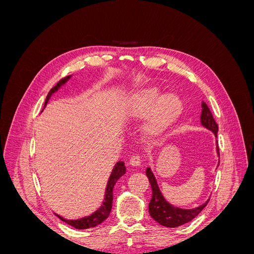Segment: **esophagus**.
Wrapping results in <instances>:
<instances>
[{"mask_svg":"<svg viewBox=\"0 0 254 254\" xmlns=\"http://www.w3.org/2000/svg\"><path fill=\"white\" fill-rule=\"evenodd\" d=\"M141 162H142V160H141V157L139 155L132 156L131 158H130V160H129L130 165H132V166H140Z\"/></svg>","mask_w":254,"mask_h":254,"instance_id":"esophagus-1","label":"esophagus"}]
</instances>
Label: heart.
Returning a JSON list of instances; mask_svg holds the SVG:
<instances>
[{
	"label": "heart",
	"mask_w": 254,
	"mask_h": 254,
	"mask_svg": "<svg viewBox=\"0 0 254 254\" xmlns=\"http://www.w3.org/2000/svg\"><path fill=\"white\" fill-rule=\"evenodd\" d=\"M150 110L152 112L146 127L149 132L157 133L170 126L179 117L182 105L179 98L173 94L162 97L158 89L145 88L136 94L132 105V112L136 117H142Z\"/></svg>",
	"instance_id": "heart-1"
}]
</instances>
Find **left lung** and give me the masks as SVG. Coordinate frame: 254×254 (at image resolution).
<instances>
[{
  "label": "left lung",
  "mask_w": 254,
  "mask_h": 254,
  "mask_svg": "<svg viewBox=\"0 0 254 254\" xmlns=\"http://www.w3.org/2000/svg\"><path fill=\"white\" fill-rule=\"evenodd\" d=\"M200 119H201L202 126L210 129L211 131H213L215 136L217 137L218 125L217 123L215 122L213 114L205 103H202V112H201ZM217 153L219 156L218 147H217ZM146 176L148 177L151 190H152V197L148 207L149 214L150 216L157 222H159L161 226H164L167 228H175V227H179L187 224V222L194 219L197 215L203 210V207L207 204V202H209L206 201L202 205L198 206L193 210L179 209V207L174 206L165 200L158 187L155 176H153V174L150 171V168H147V170H146Z\"/></svg>",
  "instance_id": "8db88e82"
}]
</instances>
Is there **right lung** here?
I'll return each instance as SVG.
<instances>
[{
    "instance_id": "add662e5",
    "label": "right lung",
    "mask_w": 254,
    "mask_h": 254,
    "mask_svg": "<svg viewBox=\"0 0 254 254\" xmlns=\"http://www.w3.org/2000/svg\"><path fill=\"white\" fill-rule=\"evenodd\" d=\"M68 78H70V76H66V77L60 79L58 81V83L56 84V86L51 89V91L49 92V94L47 96V99H45L44 106L48 104L49 99H50V97L52 96V94L54 93V92H56L61 86H63L64 83H65ZM125 173H126V167L124 165V162H122V161H120V162H118L117 165L114 166L113 171L111 173V176H110L109 181H108V186H107V189H106V195H105V200L103 202V205L99 207V209L96 212H94L93 214L90 215V216L81 218V219H77V220H67V219H64V217L59 216V215H57V214L56 215L61 220L66 222L67 225H70V226H72V227H74L76 229H78V230H84V229L93 228V227L98 226L99 224H102L104 220H106L107 218H108L109 214L111 212L112 200H113V188H114V184L117 183V181Z\"/></svg>"
}]
</instances>
